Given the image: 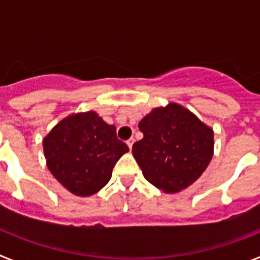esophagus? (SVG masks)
<instances>
[{"label":"esophagus","mask_w":260,"mask_h":260,"mask_svg":"<svg viewBox=\"0 0 260 260\" xmlns=\"http://www.w3.org/2000/svg\"><path fill=\"white\" fill-rule=\"evenodd\" d=\"M126 143H127L128 148L132 150V148H133V144H134V138H130V139H128V141L126 142Z\"/></svg>","instance_id":"34e87169"}]
</instances>
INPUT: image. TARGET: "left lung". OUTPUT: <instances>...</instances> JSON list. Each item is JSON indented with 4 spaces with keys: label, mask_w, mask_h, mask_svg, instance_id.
Wrapping results in <instances>:
<instances>
[{
    "label": "left lung",
    "mask_w": 260,
    "mask_h": 260,
    "mask_svg": "<svg viewBox=\"0 0 260 260\" xmlns=\"http://www.w3.org/2000/svg\"><path fill=\"white\" fill-rule=\"evenodd\" d=\"M133 155L150 183L177 192L198 180L213 155V132L178 104L156 108L141 122Z\"/></svg>",
    "instance_id": "1"
}]
</instances>
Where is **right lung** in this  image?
I'll return each instance as SVG.
<instances>
[{
  "label": "right lung",
  "instance_id": "1",
  "mask_svg": "<svg viewBox=\"0 0 260 260\" xmlns=\"http://www.w3.org/2000/svg\"><path fill=\"white\" fill-rule=\"evenodd\" d=\"M49 171L62 186L79 197L96 194L109 182L118 158L128 151L116 127L95 112L62 119L44 138Z\"/></svg>",
  "mask_w": 260,
  "mask_h": 260
}]
</instances>
